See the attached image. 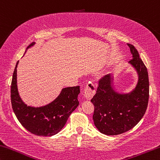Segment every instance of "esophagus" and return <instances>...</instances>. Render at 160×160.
<instances>
[{"instance_id": "1", "label": "esophagus", "mask_w": 160, "mask_h": 160, "mask_svg": "<svg viewBox=\"0 0 160 160\" xmlns=\"http://www.w3.org/2000/svg\"><path fill=\"white\" fill-rule=\"evenodd\" d=\"M96 92V87L92 82H88L84 88V97L87 100H91L94 97Z\"/></svg>"}]
</instances>
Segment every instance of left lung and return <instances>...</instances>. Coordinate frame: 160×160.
I'll return each instance as SVG.
<instances>
[{
  "label": "left lung",
  "mask_w": 160,
  "mask_h": 160,
  "mask_svg": "<svg viewBox=\"0 0 160 160\" xmlns=\"http://www.w3.org/2000/svg\"><path fill=\"white\" fill-rule=\"evenodd\" d=\"M132 54L129 63L139 75L137 87L129 94H121L112 88L111 75L99 80L97 93L91 102L94 106V125L101 133L118 135L138 124L145 114L149 101V77L147 67L137 48L127 43Z\"/></svg>",
  "instance_id": "8db88e82"
}]
</instances>
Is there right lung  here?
Masks as SVG:
<instances>
[{"label":"right lung","instance_id":"right-lung-1","mask_svg":"<svg viewBox=\"0 0 160 160\" xmlns=\"http://www.w3.org/2000/svg\"><path fill=\"white\" fill-rule=\"evenodd\" d=\"M34 43H31L27 48ZM18 63V61L14 69L11 86V100L15 115L22 126L32 134L43 137L57 134L64 127L70 114L79 104L78 95L80 87L63 88L54 101L44 107H28L21 101L17 89Z\"/></svg>","mask_w":160,"mask_h":160}]
</instances>
